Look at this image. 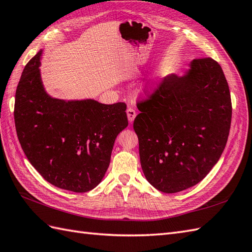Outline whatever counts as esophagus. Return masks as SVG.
I'll list each match as a JSON object with an SVG mask.
<instances>
[{
  "instance_id": "obj_1",
  "label": "esophagus",
  "mask_w": 252,
  "mask_h": 252,
  "mask_svg": "<svg viewBox=\"0 0 252 252\" xmlns=\"http://www.w3.org/2000/svg\"><path fill=\"white\" fill-rule=\"evenodd\" d=\"M126 115H127V119H128V121H130V124H132L135 117H136V112H135V109L133 107H128L126 109Z\"/></svg>"
}]
</instances>
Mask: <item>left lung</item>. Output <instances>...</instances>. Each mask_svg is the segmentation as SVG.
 Masks as SVG:
<instances>
[{
    "label": "left lung",
    "instance_id": "1",
    "mask_svg": "<svg viewBox=\"0 0 252 252\" xmlns=\"http://www.w3.org/2000/svg\"><path fill=\"white\" fill-rule=\"evenodd\" d=\"M137 107L133 127L148 182L173 193L205 178L221 157L231 126V95L220 64L211 57L193 60L183 76L164 77Z\"/></svg>",
    "mask_w": 252,
    "mask_h": 252
}]
</instances>
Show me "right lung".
<instances>
[{
  "label": "right lung",
  "mask_w": 252,
  "mask_h": 252,
  "mask_svg": "<svg viewBox=\"0 0 252 252\" xmlns=\"http://www.w3.org/2000/svg\"><path fill=\"white\" fill-rule=\"evenodd\" d=\"M41 53L27 63L17 86L18 139L46 181L74 192L92 190L108 168L116 137L128 125L126 104L51 98L40 77Z\"/></svg>",
  "instance_id": "right-lung-1"
}]
</instances>
